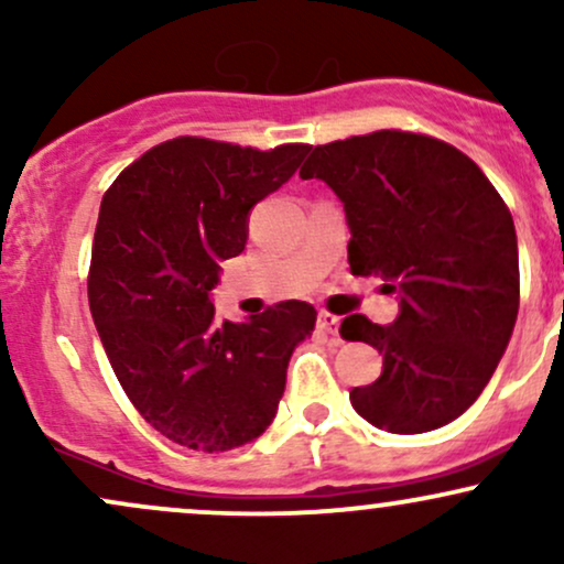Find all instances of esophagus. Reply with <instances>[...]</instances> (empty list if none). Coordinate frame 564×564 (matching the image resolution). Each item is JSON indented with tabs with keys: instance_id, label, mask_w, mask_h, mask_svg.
<instances>
[{
	"instance_id": "34e87169",
	"label": "esophagus",
	"mask_w": 564,
	"mask_h": 564,
	"mask_svg": "<svg viewBox=\"0 0 564 564\" xmlns=\"http://www.w3.org/2000/svg\"><path fill=\"white\" fill-rule=\"evenodd\" d=\"M318 332L321 334H328V336H336L339 334V318L332 313H326V310H321L318 313Z\"/></svg>"
}]
</instances>
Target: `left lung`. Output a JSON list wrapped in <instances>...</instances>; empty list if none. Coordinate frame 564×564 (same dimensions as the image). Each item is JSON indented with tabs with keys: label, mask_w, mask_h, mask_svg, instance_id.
I'll return each instance as SVG.
<instances>
[{
	"label": "left lung",
	"mask_w": 564,
	"mask_h": 564,
	"mask_svg": "<svg viewBox=\"0 0 564 564\" xmlns=\"http://www.w3.org/2000/svg\"><path fill=\"white\" fill-rule=\"evenodd\" d=\"M302 180L345 204L352 275L384 278L400 315L379 326L349 315L339 334L384 355L373 384L349 392L379 430L419 435L480 398L520 310L509 206L467 153L430 134L379 129L315 145Z\"/></svg>",
	"instance_id": "left-lung-1"
}]
</instances>
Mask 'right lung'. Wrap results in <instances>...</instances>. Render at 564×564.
I'll return each mask as SVG.
<instances>
[{
  "label": "right lung",
  "mask_w": 564,
  "mask_h": 564,
  "mask_svg": "<svg viewBox=\"0 0 564 564\" xmlns=\"http://www.w3.org/2000/svg\"><path fill=\"white\" fill-rule=\"evenodd\" d=\"M307 151L185 134L142 153L102 196L89 310L127 398L174 443L230 451L275 419L291 352L318 313L289 300L249 323H217L209 291L219 262L243 251L251 206Z\"/></svg>",
  "instance_id": "add662e5"
}]
</instances>
